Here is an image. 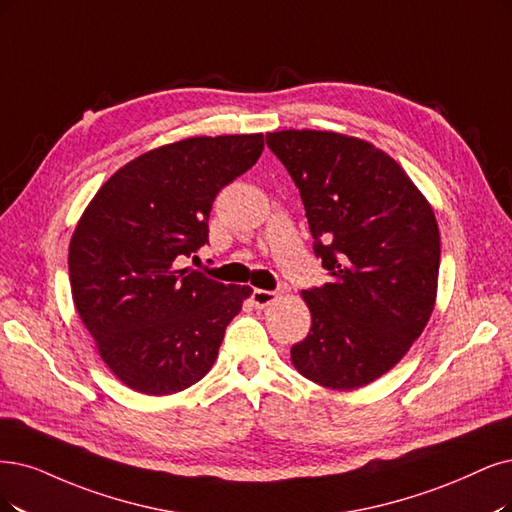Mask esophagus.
I'll use <instances>...</instances> for the list:
<instances>
[{
  "label": "esophagus",
  "mask_w": 512,
  "mask_h": 512,
  "mask_svg": "<svg viewBox=\"0 0 512 512\" xmlns=\"http://www.w3.org/2000/svg\"><path fill=\"white\" fill-rule=\"evenodd\" d=\"M276 297H278L276 291H266V289H253V293H251V299L257 308L270 306Z\"/></svg>",
  "instance_id": "obj_1"
}]
</instances>
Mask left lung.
Here are the masks:
<instances>
[{"instance_id": "left-lung-1", "label": "left lung", "mask_w": 512, "mask_h": 512, "mask_svg": "<svg viewBox=\"0 0 512 512\" xmlns=\"http://www.w3.org/2000/svg\"><path fill=\"white\" fill-rule=\"evenodd\" d=\"M306 208L329 282L304 291L312 327L295 369L333 390L371 384L407 354L437 297L441 236L420 189L382 149L323 130L268 132Z\"/></svg>"}]
</instances>
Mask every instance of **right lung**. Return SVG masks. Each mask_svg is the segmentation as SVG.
<instances>
[{
	"label": "right lung",
	"instance_id": "add662e5",
	"mask_svg": "<svg viewBox=\"0 0 512 512\" xmlns=\"http://www.w3.org/2000/svg\"><path fill=\"white\" fill-rule=\"evenodd\" d=\"M263 135L194 137L135 158L99 189L69 244L73 304L105 365L164 396L200 382L251 287L177 259L208 244L221 189L261 156Z\"/></svg>",
	"mask_w": 512,
	"mask_h": 512
}]
</instances>
